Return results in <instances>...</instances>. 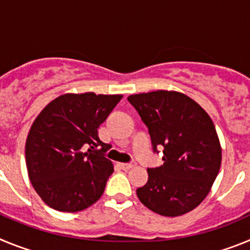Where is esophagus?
Instances as JSON below:
<instances>
[{"instance_id":"esophagus-1","label":"esophagus","mask_w":250,"mask_h":250,"mask_svg":"<svg viewBox=\"0 0 250 250\" xmlns=\"http://www.w3.org/2000/svg\"><path fill=\"white\" fill-rule=\"evenodd\" d=\"M134 167H135V163H123V164H120V167L123 170H129Z\"/></svg>"}]
</instances>
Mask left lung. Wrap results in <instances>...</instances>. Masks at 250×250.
Instances as JSON below:
<instances>
[{
    "label": "left lung",
    "instance_id": "8db88e82",
    "mask_svg": "<svg viewBox=\"0 0 250 250\" xmlns=\"http://www.w3.org/2000/svg\"><path fill=\"white\" fill-rule=\"evenodd\" d=\"M149 129L152 150L163 149L164 164L147 169L138 188L140 202L154 213L179 216L209 194L222 164V147L210 116L176 91L158 90L127 98Z\"/></svg>",
    "mask_w": 250,
    "mask_h": 250
}]
</instances>
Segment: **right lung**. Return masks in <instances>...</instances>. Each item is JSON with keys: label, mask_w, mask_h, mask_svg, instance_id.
<instances>
[{"label": "right lung", "mask_w": 250, "mask_h": 250, "mask_svg": "<svg viewBox=\"0 0 250 250\" xmlns=\"http://www.w3.org/2000/svg\"><path fill=\"white\" fill-rule=\"evenodd\" d=\"M121 95L65 94L35 119L26 140L28 178L55 210L75 213L98 202L114 167L98 129Z\"/></svg>", "instance_id": "obj_1"}]
</instances>
